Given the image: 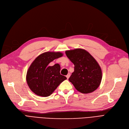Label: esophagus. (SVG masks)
<instances>
[{"label":"esophagus","mask_w":129,"mask_h":129,"mask_svg":"<svg viewBox=\"0 0 129 129\" xmlns=\"http://www.w3.org/2000/svg\"><path fill=\"white\" fill-rule=\"evenodd\" d=\"M70 77V73H69L68 75H66V77H67V78H68V79H69Z\"/></svg>","instance_id":"obj_1"}]
</instances>
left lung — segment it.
<instances>
[{"label":"left lung","mask_w":129,"mask_h":129,"mask_svg":"<svg viewBox=\"0 0 129 129\" xmlns=\"http://www.w3.org/2000/svg\"><path fill=\"white\" fill-rule=\"evenodd\" d=\"M74 65V71L69 80L78 91L87 94L94 92L101 82L102 70L96 60L85 49L76 48L65 52Z\"/></svg>","instance_id":"left-lung-1"}]
</instances>
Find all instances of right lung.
<instances>
[{"mask_svg":"<svg viewBox=\"0 0 129 129\" xmlns=\"http://www.w3.org/2000/svg\"><path fill=\"white\" fill-rule=\"evenodd\" d=\"M63 55L60 52H47L39 55L33 61L26 75L27 84L33 92L40 96H48L67 79L60 75L58 64L48 66L51 61Z\"/></svg>","mask_w":129,"mask_h":129,"instance_id":"add662e5","label":"right lung"}]
</instances>
